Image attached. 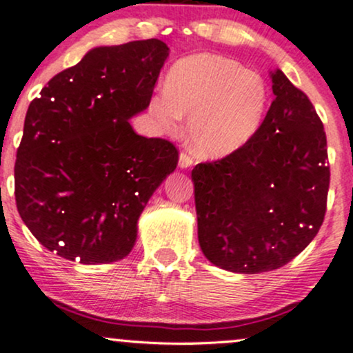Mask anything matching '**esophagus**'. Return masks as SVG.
<instances>
[{
	"instance_id": "34e87169",
	"label": "esophagus",
	"mask_w": 353,
	"mask_h": 353,
	"mask_svg": "<svg viewBox=\"0 0 353 353\" xmlns=\"http://www.w3.org/2000/svg\"><path fill=\"white\" fill-rule=\"evenodd\" d=\"M192 156H190L189 152H185V151H182L181 154H179V168L181 169H188V168H190V165H192Z\"/></svg>"
}]
</instances>
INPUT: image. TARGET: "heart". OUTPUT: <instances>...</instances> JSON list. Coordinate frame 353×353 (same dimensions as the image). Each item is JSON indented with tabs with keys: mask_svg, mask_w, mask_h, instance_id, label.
<instances>
[{
	"mask_svg": "<svg viewBox=\"0 0 353 353\" xmlns=\"http://www.w3.org/2000/svg\"><path fill=\"white\" fill-rule=\"evenodd\" d=\"M267 106V88L257 72L219 54L188 56L172 66L165 91L157 92L149 111L164 129L189 116L188 141L205 159L241 149L255 134Z\"/></svg>",
	"mask_w": 353,
	"mask_h": 353,
	"instance_id": "b5f03b06",
	"label": "heart"
}]
</instances>
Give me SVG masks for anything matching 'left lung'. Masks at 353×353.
I'll list each match as a JSON object with an SVG mask.
<instances>
[{"label": "left lung", "mask_w": 353, "mask_h": 353, "mask_svg": "<svg viewBox=\"0 0 353 353\" xmlns=\"http://www.w3.org/2000/svg\"><path fill=\"white\" fill-rule=\"evenodd\" d=\"M274 101L236 152L192 169L197 236L221 269L259 274L292 261L317 236L330 184L323 124L281 70Z\"/></svg>", "instance_id": "obj_1"}]
</instances>
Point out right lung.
Listing matches in <instances>:
<instances>
[{
    "mask_svg": "<svg viewBox=\"0 0 353 353\" xmlns=\"http://www.w3.org/2000/svg\"><path fill=\"white\" fill-rule=\"evenodd\" d=\"M168 56L154 38L94 48L31 101L14 164L16 208L59 257L109 264L134 247L137 219L179 161L172 143L129 124L151 103Z\"/></svg>",
    "mask_w": 353,
    "mask_h": 353,
    "instance_id": "right-lung-1",
    "label": "right lung"
}]
</instances>
